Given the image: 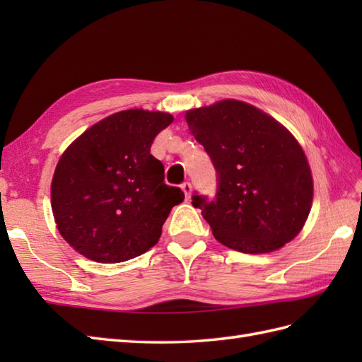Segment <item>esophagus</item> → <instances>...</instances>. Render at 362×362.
Here are the masks:
<instances>
[{"label":"esophagus","instance_id":"esophagus-1","mask_svg":"<svg viewBox=\"0 0 362 362\" xmlns=\"http://www.w3.org/2000/svg\"><path fill=\"white\" fill-rule=\"evenodd\" d=\"M180 188H182L183 193H185V197L189 199V196H191V183L189 182H183L182 185H180Z\"/></svg>","mask_w":362,"mask_h":362}]
</instances>
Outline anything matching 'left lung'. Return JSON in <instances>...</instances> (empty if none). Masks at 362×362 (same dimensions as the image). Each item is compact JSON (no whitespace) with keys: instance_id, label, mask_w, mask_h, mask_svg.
<instances>
[{"instance_id":"left-lung-1","label":"left lung","mask_w":362,"mask_h":362,"mask_svg":"<svg viewBox=\"0 0 362 362\" xmlns=\"http://www.w3.org/2000/svg\"><path fill=\"white\" fill-rule=\"evenodd\" d=\"M187 122L216 169V196L191 197L214 238L244 253H267L294 240L313 202L310 165L296 138L235 99L189 110Z\"/></svg>"}]
</instances>
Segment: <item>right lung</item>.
<instances>
[{
	"mask_svg": "<svg viewBox=\"0 0 362 362\" xmlns=\"http://www.w3.org/2000/svg\"><path fill=\"white\" fill-rule=\"evenodd\" d=\"M169 113L124 110L83 132L60 157L51 206L60 235L98 263H121L157 244L166 218L185 194L165 183L151 153Z\"/></svg>",
	"mask_w": 362,
	"mask_h": 362,
	"instance_id": "1",
	"label": "right lung"
}]
</instances>
